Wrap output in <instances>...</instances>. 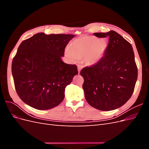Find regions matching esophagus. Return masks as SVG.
I'll return each instance as SVG.
<instances>
[{
    "label": "esophagus",
    "instance_id": "obj_1",
    "mask_svg": "<svg viewBox=\"0 0 149 149\" xmlns=\"http://www.w3.org/2000/svg\"><path fill=\"white\" fill-rule=\"evenodd\" d=\"M82 70V66H80V65H78V73L79 74L80 73V71H81V70Z\"/></svg>",
    "mask_w": 149,
    "mask_h": 149
}]
</instances>
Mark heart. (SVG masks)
<instances>
[{"label":"heart","mask_w":149,"mask_h":149,"mask_svg":"<svg viewBox=\"0 0 149 149\" xmlns=\"http://www.w3.org/2000/svg\"><path fill=\"white\" fill-rule=\"evenodd\" d=\"M107 48V42L104 39L95 37H82L71 42L70 48L66 49V54L73 61L84 58L88 66H93L100 62Z\"/></svg>","instance_id":"obj_1"}]
</instances>
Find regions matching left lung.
<instances>
[{
	"instance_id": "obj_1",
	"label": "left lung",
	"mask_w": 149,
	"mask_h": 149,
	"mask_svg": "<svg viewBox=\"0 0 149 149\" xmlns=\"http://www.w3.org/2000/svg\"><path fill=\"white\" fill-rule=\"evenodd\" d=\"M109 38L107 48L97 64L81 71L84 96L89 104L100 111H112L123 106L131 97L137 79V68L131 44L111 30L94 33Z\"/></svg>"
}]
</instances>
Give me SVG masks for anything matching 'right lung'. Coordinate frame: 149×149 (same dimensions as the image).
<instances>
[{
	"label": "right lung",
	"instance_id": "1",
	"mask_svg": "<svg viewBox=\"0 0 149 149\" xmlns=\"http://www.w3.org/2000/svg\"><path fill=\"white\" fill-rule=\"evenodd\" d=\"M74 37L38 33L21 43L12 61V73L18 95L26 104L48 110L63 100L66 86L78 74L75 65L61 60Z\"/></svg>",
	"mask_w": 149,
	"mask_h": 149
}]
</instances>
